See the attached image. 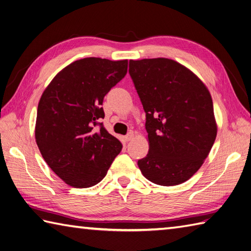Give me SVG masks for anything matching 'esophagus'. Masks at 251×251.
Masks as SVG:
<instances>
[{
	"label": "esophagus",
	"instance_id": "1",
	"mask_svg": "<svg viewBox=\"0 0 251 251\" xmlns=\"http://www.w3.org/2000/svg\"><path fill=\"white\" fill-rule=\"evenodd\" d=\"M124 138H125L126 141H130L132 138H134V131H129L128 134H127Z\"/></svg>",
	"mask_w": 251,
	"mask_h": 251
}]
</instances>
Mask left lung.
<instances>
[{
  "label": "left lung",
  "mask_w": 251,
  "mask_h": 251,
  "mask_svg": "<svg viewBox=\"0 0 251 251\" xmlns=\"http://www.w3.org/2000/svg\"><path fill=\"white\" fill-rule=\"evenodd\" d=\"M146 112L149 153L138 161L151 182H185L204 163L217 137L209 90L190 69L168 58L129 60Z\"/></svg>",
  "instance_id": "1"
}]
</instances>
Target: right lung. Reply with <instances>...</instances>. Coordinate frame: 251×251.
<instances>
[{"mask_svg":"<svg viewBox=\"0 0 251 251\" xmlns=\"http://www.w3.org/2000/svg\"><path fill=\"white\" fill-rule=\"evenodd\" d=\"M127 66V59L84 58L57 73L42 94L36 145L52 172L73 188L99 183L122 150L98 120L104 117V96L126 75Z\"/></svg>","mask_w":251,"mask_h":251,"instance_id":"right-lung-1","label":"right lung"}]
</instances>
